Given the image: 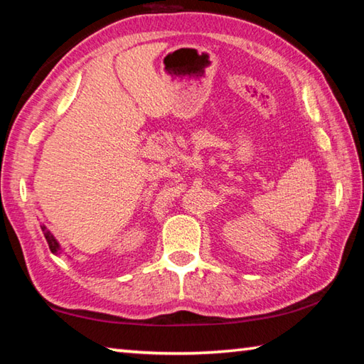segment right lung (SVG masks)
<instances>
[{
  "mask_svg": "<svg viewBox=\"0 0 364 364\" xmlns=\"http://www.w3.org/2000/svg\"><path fill=\"white\" fill-rule=\"evenodd\" d=\"M41 230H43V232H45V237H46V241H48L49 249H51L53 254H56V255H58L59 252H60V245H59V242L56 241V237H54L53 234L46 230V226H45V225H41Z\"/></svg>",
  "mask_w": 364,
  "mask_h": 364,
  "instance_id": "obj_1",
  "label": "right lung"
}]
</instances>
